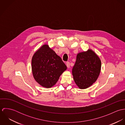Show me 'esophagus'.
<instances>
[{
    "instance_id": "obj_1",
    "label": "esophagus",
    "mask_w": 125,
    "mask_h": 125,
    "mask_svg": "<svg viewBox=\"0 0 125 125\" xmlns=\"http://www.w3.org/2000/svg\"><path fill=\"white\" fill-rule=\"evenodd\" d=\"M66 66L67 67V68H70V62H66Z\"/></svg>"
}]
</instances>
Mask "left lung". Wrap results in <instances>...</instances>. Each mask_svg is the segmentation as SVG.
I'll list each match as a JSON object with an SVG mask.
<instances>
[{
	"label": "left lung",
	"instance_id": "left-lung-1",
	"mask_svg": "<svg viewBox=\"0 0 125 125\" xmlns=\"http://www.w3.org/2000/svg\"><path fill=\"white\" fill-rule=\"evenodd\" d=\"M101 70V59L93 51L88 49L77 54L72 74L78 88L86 89L96 81Z\"/></svg>",
	"mask_w": 125,
	"mask_h": 125
}]
</instances>
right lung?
<instances>
[{"mask_svg": "<svg viewBox=\"0 0 125 125\" xmlns=\"http://www.w3.org/2000/svg\"><path fill=\"white\" fill-rule=\"evenodd\" d=\"M32 71L36 82L41 86L51 88L67 69L61 58L48 44H44L34 54L32 58Z\"/></svg>", "mask_w": 125, "mask_h": 125, "instance_id": "obj_1", "label": "right lung"}]
</instances>
